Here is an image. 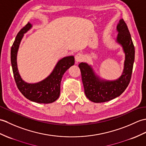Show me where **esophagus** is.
Wrapping results in <instances>:
<instances>
[{
	"mask_svg": "<svg viewBox=\"0 0 146 146\" xmlns=\"http://www.w3.org/2000/svg\"><path fill=\"white\" fill-rule=\"evenodd\" d=\"M74 58H75V62H76V63H78V62H82L83 60V56L82 54L78 53L77 55H76L75 57H74Z\"/></svg>",
	"mask_w": 146,
	"mask_h": 146,
	"instance_id": "esophagus-1",
	"label": "esophagus"
}]
</instances>
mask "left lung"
Returning a JSON list of instances; mask_svg holds the SVG:
<instances>
[{
	"mask_svg": "<svg viewBox=\"0 0 146 146\" xmlns=\"http://www.w3.org/2000/svg\"><path fill=\"white\" fill-rule=\"evenodd\" d=\"M118 33L116 42L125 54L124 68L121 75L114 80H106L96 74L91 65L81 62L79 68L84 93L94 103H103L119 96L129 84L134 62L135 49L131 36L124 20L120 19L116 27Z\"/></svg>",
	"mask_w": 146,
	"mask_h": 146,
	"instance_id": "left-lung-1",
	"label": "left lung"
}]
</instances>
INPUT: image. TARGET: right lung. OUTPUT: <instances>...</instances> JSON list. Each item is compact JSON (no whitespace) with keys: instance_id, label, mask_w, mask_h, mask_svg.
<instances>
[{"instance_id":"1","label":"right lung","mask_w":146,"mask_h":146,"mask_svg":"<svg viewBox=\"0 0 146 146\" xmlns=\"http://www.w3.org/2000/svg\"><path fill=\"white\" fill-rule=\"evenodd\" d=\"M32 28L31 23H27L18 33L12 45L11 59L13 76L18 89L27 99L37 103H52L59 98L62 78L66 71L74 65V58L73 56H68L59 60L52 73L39 82H26L20 75L17 58L20 44L24 34Z\"/></svg>"}]
</instances>
